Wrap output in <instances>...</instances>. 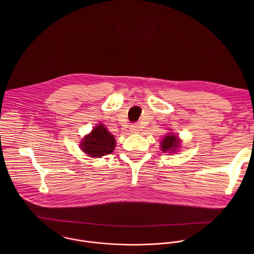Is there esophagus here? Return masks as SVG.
<instances>
[{
  "label": "esophagus",
  "instance_id": "34e87169",
  "mask_svg": "<svg viewBox=\"0 0 254 254\" xmlns=\"http://www.w3.org/2000/svg\"><path fill=\"white\" fill-rule=\"evenodd\" d=\"M130 131L132 133H138L140 131V127L138 124H132L130 125Z\"/></svg>",
  "mask_w": 254,
  "mask_h": 254
}]
</instances>
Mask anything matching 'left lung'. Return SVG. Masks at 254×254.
I'll list each match as a JSON object with an SVG mask.
<instances>
[{
  "label": "left lung",
  "instance_id": "8db88e82",
  "mask_svg": "<svg viewBox=\"0 0 254 254\" xmlns=\"http://www.w3.org/2000/svg\"><path fill=\"white\" fill-rule=\"evenodd\" d=\"M180 144H181L180 139L177 136H175L174 134L169 133L161 141L160 147H161V150L163 152H169L170 153V152L177 151V149L180 147Z\"/></svg>",
  "mask_w": 254,
  "mask_h": 254
}]
</instances>
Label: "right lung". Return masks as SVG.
<instances>
[{
  "instance_id": "1",
  "label": "right lung",
  "mask_w": 254,
  "mask_h": 254,
  "mask_svg": "<svg viewBox=\"0 0 254 254\" xmlns=\"http://www.w3.org/2000/svg\"><path fill=\"white\" fill-rule=\"evenodd\" d=\"M116 145L114 136L103 125L99 124L82 140L81 149L91 157H102L110 154Z\"/></svg>"
}]
</instances>
